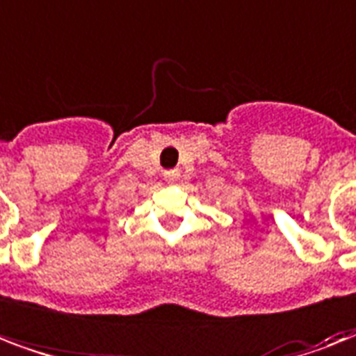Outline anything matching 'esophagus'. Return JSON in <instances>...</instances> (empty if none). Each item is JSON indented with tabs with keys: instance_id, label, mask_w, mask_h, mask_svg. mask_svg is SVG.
<instances>
[{
	"instance_id": "esophagus-1",
	"label": "esophagus",
	"mask_w": 356,
	"mask_h": 356,
	"mask_svg": "<svg viewBox=\"0 0 356 356\" xmlns=\"http://www.w3.org/2000/svg\"><path fill=\"white\" fill-rule=\"evenodd\" d=\"M179 177V172H175V170H170V172L164 173V179H166L168 183H173V181H177Z\"/></svg>"
}]
</instances>
